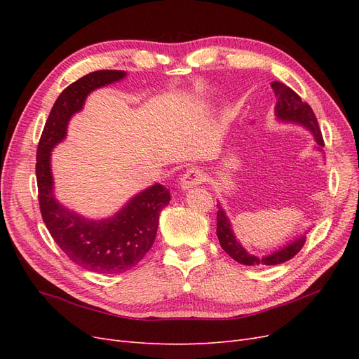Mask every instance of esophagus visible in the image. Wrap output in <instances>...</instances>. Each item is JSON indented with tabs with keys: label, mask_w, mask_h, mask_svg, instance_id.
<instances>
[{
	"label": "esophagus",
	"mask_w": 359,
	"mask_h": 359,
	"mask_svg": "<svg viewBox=\"0 0 359 359\" xmlns=\"http://www.w3.org/2000/svg\"><path fill=\"white\" fill-rule=\"evenodd\" d=\"M205 173L203 170L198 169V168H191L189 169L186 173H184L181 178V189L182 190H189L193 187H198L201 184L205 182Z\"/></svg>",
	"instance_id": "34e87169"
}]
</instances>
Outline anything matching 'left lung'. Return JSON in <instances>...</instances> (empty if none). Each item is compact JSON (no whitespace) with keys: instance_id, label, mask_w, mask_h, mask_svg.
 Masks as SVG:
<instances>
[{"instance_id":"obj_1","label":"left lung","mask_w":359,"mask_h":359,"mask_svg":"<svg viewBox=\"0 0 359 359\" xmlns=\"http://www.w3.org/2000/svg\"><path fill=\"white\" fill-rule=\"evenodd\" d=\"M271 86H273L277 97V103H276L277 116L280 119H285V121H293V123H299L302 126H306L307 128L311 130V133L314 135V139H316L319 147H323L325 142L322 137V132L319 128L316 115H314L310 104L302 102L301 97L285 83L273 82ZM217 208H219V211H217V238H219L220 245L233 260H236V262H240L243 265L257 266V265L285 264L289 259L295 257L299 253V250L304 247V244H306V236H302L299 240H295L289 245L278 250V252L271 253L268 256L256 257L253 255H248L245 252V248L238 243L236 238L233 236L231 223L227 220L222 206L217 205Z\"/></svg>"}]
</instances>
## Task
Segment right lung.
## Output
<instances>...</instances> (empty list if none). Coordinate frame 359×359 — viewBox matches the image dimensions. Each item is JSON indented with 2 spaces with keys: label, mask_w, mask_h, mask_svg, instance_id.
<instances>
[{
  "label": "right lung",
  "mask_w": 359,
  "mask_h": 359,
  "mask_svg": "<svg viewBox=\"0 0 359 359\" xmlns=\"http://www.w3.org/2000/svg\"><path fill=\"white\" fill-rule=\"evenodd\" d=\"M121 70H99L69 85L57 99L37 147L39 205L53 241L72 262L99 274H118L136 266L153 247L158 215L170 193L161 184L130 201L112 219L91 222L61 206L53 198L50 151L66 136L70 116L82 109L93 90L124 78Z\"/></svg>",
  "instance_id": "obj_1"
}]
</instances>
